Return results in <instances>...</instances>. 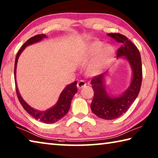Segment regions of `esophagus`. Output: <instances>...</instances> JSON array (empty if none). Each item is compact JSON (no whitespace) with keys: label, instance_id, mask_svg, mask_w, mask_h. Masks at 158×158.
I'll use <instances>...</instances> for the list:
<instances>
[{"label":"esophagus","instance_id":"obj_1","mask_svg":"<svg viewBox=\"0 0 158 158\" xmlns=\"http://www.w3.org/2000/svg\"><path fill=\"white\" fill-rule=\"evenodd\" d=\"M85 85H86V83H85L84 81H83V80H81V81H79L78 83H77V88L79 89H81V88L85 86Z\"/></svg>","mask_w":158,"mask_h":158}]
</instances>
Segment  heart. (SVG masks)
Listing matches in <instances>:
<instances>
[{"instance_id":"b5f03b06","label":"heart","mask_w":158,"mask_h":158,"mask_svg":"<svg viewBox=\"0 0 158 158\" xmlns=\"http://www.w3.org/2000/svg\"><path fill=\"white\" fill-rule=\"evenodd\" d=\"M104 45L105 44L102 42L95 41L88 47L86 51V56L88 57H92L98 54L89 67L90 73L93 74L102 73L105 70L113 59L115 55L114 47L110 44H107L103 48Z\"/></svg>"}]
</instances>
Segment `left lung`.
Returning a JSON list of instances; mask_svg holds the SVG:
<instances>
[{"instance_id": "obj_1", "label": "left lung", "mask_w": 158, "mask_h": 158, "mask_svg": "<svg viewBox=\"0 0 158 158\" xmlns=\"http://www.w3.org/2000/svg\"><path fill=\"white\" fill-rule=\"evenodd\" d=\"M109 36L121 43L118 49L117 58L124 56L132 69V78L129 87L118 97L109 96L105 89L106 73L93 77L91 85L94 97L90 105L93 113L105 120H113L122 116L127 111L140 91L142 81V66L141 55L137 47L120 33H108Z\"/></svg>"}]
</instances>
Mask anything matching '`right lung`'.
<instances>
[{
  "label": "right lung",
  "mask_w": 158,
  "mask_h": 158,
  "mask_svg": "<svg viewBox=\"0 0 158 158\" xmlns=\"http://www.w3.org/2000/svg\"><path fill=\"white\" fill-rule=\"evenodd\" d=\"M47 35L44 34H40L37 35L34 37H31L28 39L24 44L22 45L21 49L19 51L17 56L15 58V85H16V92H17V95L18 97L19 100L21 105H22L23 109L28 112V113L34 117L35 118L38 120V121L45 123H53L57 122L59 121L60 119L65 116V115L68 113L69 107H70L71 101L73 100L74 95L76 94L77 92V81H74L72 84L67 85L65 88L62 93H60L58 98V100L56 104L53 106V107L50 108L47 110L44 111H41L36 110L31 106H29L26 102L23 100V99L21 97L19 92V89L17 88V81H16V69H17V65L18 58L19 57L21 52H23L25 48L31 45L32 44L36 43L41 41L43 38H46Z\"/></svg>",
  "instance_id": "add662e5"
}]
</instances>
